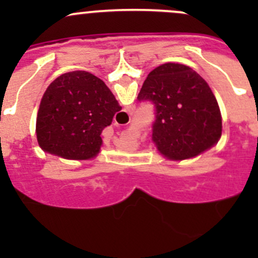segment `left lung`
I'll return each mask as SVG.
<instances>
[{
  "label": "left lung",
  "mask_w": 258,
  "mask_h": 258,
  "mask_svg": "<svg viewBox=\"0 0 258 258\" xmlns=\"http://www.w3.org/2000/svg\"><path fill=\"white\" fill-rule=\"evenodd\" d=\"M137 98L155 106L152 141L168 160L195 157L220 140L222 118L217 100L191 67L179 63L156 67Z\"/></svg>",
  "instance_id": "left-lung-1"
}]
</instances>
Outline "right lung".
I'll return each instance as SVG.
<instances>
[{
    "instance_id": "right-lung-1",
    "label": "right lung",
    "mask_w": 258,
    "mask_h": 258,
    "mask_svg": "<svg viewBox=\"0 0 258 258\" xmlns=\"http://www.w3.org/2000/svg\"><path fill=\"white\" fill-rule=\"evenodd\" d=\"M121 110L102 80L86 71L61 75L48 86L36 121L40 147L70 160H90L100 152L101 134Z\"/></svg>"
}]
</instances>
